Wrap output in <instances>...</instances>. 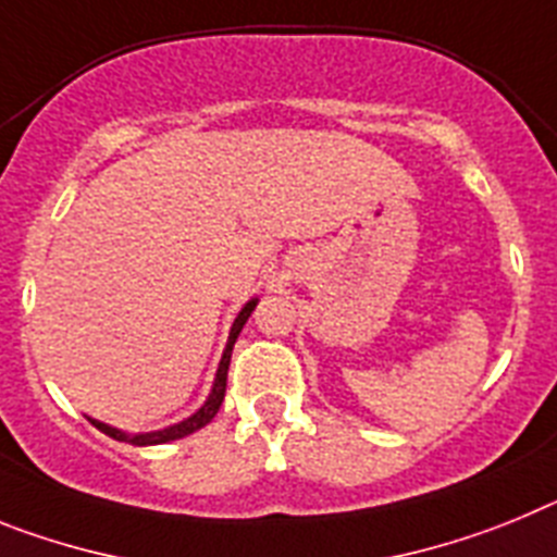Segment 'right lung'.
<instances>
[{
    "mask_svg": "<svg viewBox=\"0 0 557 557\" xmlns=\"http://www.w3.org/2000/svg\"><path fill=\"white\" fill-rule=\"evenodd\" d=\"M258 308V297H251L249 302H246L244 308H240V313L235 317V322H232L230 327V338H226V347H224V356H221L219 361V370H215V381H212V389L210 395H207V400L201 406H198L196 412L190 414V418L178 420V423L173 425H164V429H157V432H123V429H114V425L109 423H100V420L89 418L91 425H98L100 432L109 434L111 440H120V443H132V446H162V443H171V440H182L187 437V434L198 432V429H205L207 423H210L215 414H219L221 404H224V393H226V372H230V359H232V347H235V342H238L240 331H244L246 319L251 317V311Z\"/></svg>",
    "mask_w": 557,
    "mask_h": 557,
    "instance_id": "obj_1",
    "label": "right lung"
}]
</instances>
